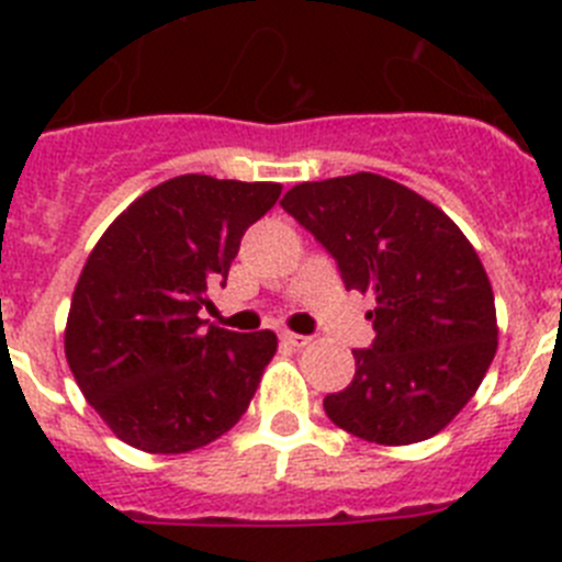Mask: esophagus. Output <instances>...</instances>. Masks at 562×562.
I'll return each mask as SVG.
<instances>
[{"label": "esophagus", "instance_id": "34e87169", "mask_svg": "<svg viewBox=\"0 0 562 562\" xmlns=\"http://www.w3.org/2000/svg\"><path fill=\"white\" fill-rule=\"evenodd\" d=\"M281 342H284V346H292V349H301V346L310 342V337L295 335V331H281Z\"/></svg>", "mask_w": 562, "mask_h": 562}]
</instances>
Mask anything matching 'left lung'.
I'll return each instance as SVG.
<instances>
[{
	"label": "left lung",
	"mask_w": 562,
	"mask_h": 562,
	"mask_svg": "<svg viewBox=\"0 0 562 562\" xmlns=\"http://www.w3.org/2000/svg\"><path fill=\"white\" fill-rule=\"evenodd\" d=\"M281 207L335 256L346 290L374 295L376 337L355 349V380L326 396V416L376 445L448 428L498 349L493 286L459 225L369 171L301 182Z\"/></svg>",
	"instance_id": "obj_1"
}]
</instances>
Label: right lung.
Returning a JSON list of instances; mask_svg holds the SVG:
<instances>
[{"instance_id":"obj_1","label":"right lung","mask_w":562,"mask_h":562,"mask_svg":"<svg viewBox=\"0 0 562 562\" xmlns=\"http://www.w3.org/2000/svg\"><path fill=\"white\" fill-rule=\"evenodd\" d=\"M278 196V182L182 173L137 196L98 238L72 292L64 351L121 441L188 453L241 419L278 337L205 329L200 310Z\"/></svg>"}]
</instances>
